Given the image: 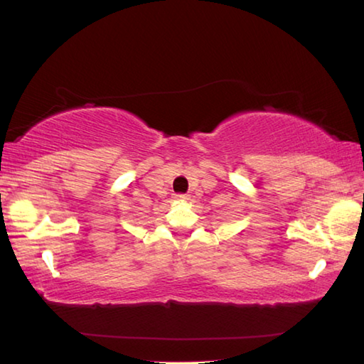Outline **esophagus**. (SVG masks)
<instances>
[{"mask_svg":"<svg viewBox=\"0 0 364 364\" xmlns=\"http://www.w3.org/2000/svg\"><path fill=\"white\" fill-rule=\"evenodd\" d=\"M175 199L180 200V202H186V200L189 199V197L184 196V194H178V196H175Z\"/></svg>","mask_w":364,"mask_h":364,"instance_id":"obj_1","label":"esophagus"}]
</instances>
